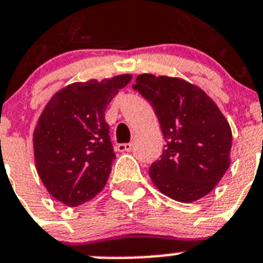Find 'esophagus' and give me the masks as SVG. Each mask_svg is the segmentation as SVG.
<instances>
[{
  "mask_svg": "<svg viewBox=\"0 0 263 263\" xmlns=\"http://www.w3.org/2000/svg\"><path fill=\"white\" fill-rule=\"evenodd\" d=\"M132 148V143H121V144H117V151H129Z\"/></svg>",
  "mask_w": 263,
  "mask_h": 263,
  "instance_id": "obj_1",
  "label": "esophagus"
}]
</instances>
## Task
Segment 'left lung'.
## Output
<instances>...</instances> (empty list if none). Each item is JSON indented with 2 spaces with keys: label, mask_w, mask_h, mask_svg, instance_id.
<instances>
[{
  "label": "left lung",
  "mask_w": 263,
  "mask_h": 263,
  "mask_svg": "<svg viewBox=\"0 0 263 263\" xmlns=\"http://www.w3.org/2000/svg\"><path fill=\"white\" fill-rule=\"evenodd\" d=\"M132 87L153 106L166 142L150 167L155 186L181 202L204 197L230 167L226 117L200 87L180 78L142 74Z\"/></svg>",
  "instance_id": "left-lung-1"
}]
</instances>
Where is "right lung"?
I'll return each instance as SVG.
<instances>
[{"label":"right lung","mask_w":263,"mask_h":263,"mask_svg":"<svg viewBox=\"0 0 263 263\" xmlns=\"http://www.w3.org/2000/svg\"><path fill=\"white\" fill-rule=\"evenodd\" d=\"M132 77L76 82L58 91L33 132L35 162L48 193L69 206L89 201L105 186L116 159L106 106Z\"/></svg>","instance_id":"add662e5"}]
</instances>
